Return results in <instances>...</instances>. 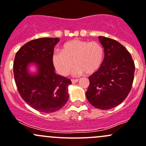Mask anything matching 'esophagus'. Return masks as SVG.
Instances as JSON below:
<instances>
[{"label":"esophagus","mask_w":146,"mask_h":146,"mask_svg":"<svg viewBox=\"0 0 146 146\" xmlns=\"http://www.w3.org/2000/svg\"><path fill=\"white\" fill-rule=\"evenodd\" d=\"M78 80H79V79H72V82L73 84L76 83V82H78Z\"/></svg>","instance_id":"1"}]
</instances>
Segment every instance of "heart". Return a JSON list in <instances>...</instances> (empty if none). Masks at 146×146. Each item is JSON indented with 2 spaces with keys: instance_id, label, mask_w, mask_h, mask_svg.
Wrapping results in <instances>:
<instances>
[{
  "instance_id": "b5f03b06",
  "label": "heart",
  "mask_w": 146,
  "mask_h": 146,
  "mask_svg": "<svg viewBox=\"0 0 146 146\" xmlns=\"http://www.w3.org/2000/svg\"><path fill=\"white\" fill-rule=\"evenodd\" d=\"M104 57V50L100 43L86 40H72L64 43L52 55V61L56 71L62 76H67L74 67L75 75L85 72H96L101 67Z\"/></svg>"
}]
</instances>
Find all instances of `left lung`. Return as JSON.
Returning a JSON list of instances; mask_svg holds the SVG:
<instances>
[{"instance_id": "left-lung-1", "label": "left lung", "mask_w": 146, "mask_h": 146, "mask_svg": "<svg viewBox=\"0 0 146 146\" xmlns=\"http://www.w3.org/2000/svg\"><path fill=\"white\" fill-rule=\"evenodd\" d=\"M104 50L100 68L89 77L86 96L97 109L108 110L120 104L132 87L135 64L124 46L113 39L99 36Z\"/></svg>"}]
</instances>
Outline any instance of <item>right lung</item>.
I'll use <instances>...</instances> for the list:
<instances>
[{
	"label": "right lung",
	"instance_id": "right-lung-1",
	"mask_svg": "<svg viewBox=\"0 0 146 146\" xmlns=\"http://www.w3.org/2000/svg\"><path fill=\"white\" fill-rule=\"evenodd\" d=\"M59 40L58 37L31 40L20 48L14 60V78L20 95L31 107L44 113L60 110L69 99L67 86L71 80L57 74L52 61ZM30 63L38 67L36 75L28 73Z\"/></svg>",
	"mask_w": 146,
	"mask_h": 146
}]
</instances>
